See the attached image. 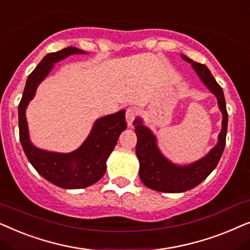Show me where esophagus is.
Masks as SVG:
<instances>
[{
	"mask_svg": "<svg viewBox=\"0 0 250 250\" xmlns=\"http://www.w3.org/2000/svg\"><path fill=\"white\" fill-rule=\"evenodd\" d=\"M136 115H137V108L134 107V106H130V107L127 108V112H125V118H127L128 125H132Z\"/></svg>",
	"mask_w": 250,
	"mask_h": 250,
	"instance_id": "34e87169",
	"label": "esophagus"
}]
</instances>
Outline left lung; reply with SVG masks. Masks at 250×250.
<instances>
[{
    "label": "left lung",
    "instance_id": "8db88e82",
    "mask_svg": "<svg viewBox=\"0 0 250 250\" xmlns=\"http://www.w3.org/2000/svg\"><path fill=\"white\" fill-rule=\"evenodd\" d=\"M182 58L192 64L202 82L217 97L219 109L223 113L222 130L218 136L217 145L205 158L192 165L179 167V166L172 165L160 153L154 135L143 125L141 119H135V132L137 135L136 155L139 160V177L144 185L159 192L181 193L198 186L216 168L225 147L226 131H228V111H226L222 86L216 82L207 66L193 62L184 55H182Z\"/></svg>",
    "mask_w": 250,
    "mask_h": 250
}]
</instances>
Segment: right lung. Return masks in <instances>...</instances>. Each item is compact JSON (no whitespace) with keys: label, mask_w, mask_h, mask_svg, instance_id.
Instances as JSON below:
<instances>
[{"label":"right lung","mask_w":250,"mask_h":250,"mask_svg":"<svg viewBox=\"0 0 250 250\" xmlns=\"http://www.w3.org/2000/svg\"><path fill=\"white\" fill-rule=\"evenodd\" d=\"M73 53L83 51L68 46L61 51L48 53L28 75L18 107L19 138L28 161L42 177L62 188H83L98 182L105 174L106 160L114 149L120 134L127 128L125 111L122 109L98 119L81 147L72 153L42 151L32 145L28 138L26 107L34 97L39 83L49 74L53 64Z\"/></svg>","instance_id":"obj_1"}]
</instances>
